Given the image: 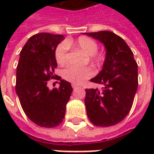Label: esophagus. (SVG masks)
I'll return each instance as SVG.
<instances>
[{
    "mask_svg": "<svg viewBox=\"0 0 154 154\" xmlns=\"http://www.w3.org/2000/svg\"><path fill=\"white\" fill-rule=\"evenodd\" d=\"M78 87H79V86L77 85V84H72V87L73 89H76V88H77Z\"/></svg>",
    "mask_w": 154,
    "mask_h": 154,
    "instance_id": "1",
    "label": "esophagus"
}]
</instances>
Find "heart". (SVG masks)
Segmentation results:
<instances>
[{
	"label": "heart",
	"instance_id": "obj_1",
	"mask_svg": "<svg viewBox=\"0 0 154 154\" xmlns=\"http://www.w3.org/2000/svg\"><path fill=\"white\" fill-rule=\"evenodd\" d=\"M68 47H74L80 48L87 55H91L90 59L92 62H98L100 60V56L97 54L98 45L96 41L87 36H80L76 40L65 41L57 45L54 50V57L57 64L63 66L67 63ZM94 72L90 67H67L63 72V77L65 80L73 84H80L86 79L92 77Z\"/></svg>",
	"mask_w": 154,
	"mask_h": 154
}]
</instances>
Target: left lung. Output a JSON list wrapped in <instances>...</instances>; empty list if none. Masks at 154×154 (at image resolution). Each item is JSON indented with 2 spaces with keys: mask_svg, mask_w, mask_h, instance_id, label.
I'll return each instance as SVG.
<instances>
[{
  "mask_svg": "<svg viewBox=\"0 0 154 154\" xmlns=\"http://www.w3.org/2000/svg\"><path fill=\"white\" fill-rule=\"evenodd\" d=\"M106 49L103 68L91 82L103 85L102 90L86 89L87 114L94 125L113 126L121 122L131 110L138 88V64L132 50L113 32L87 33Z\"/></svg>",
  "mask_w": 154,
  "mask_h": 154,
  "instance_id": "1",
  "label": "left lung"
}]
</instances>
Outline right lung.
<instances>
[{
    "instance_id": "add662e5",
    "label": "right lung",
    "mask_w": 154,
    "mask_h": 154,
    "mask_svg": "<svg viewBox=\"0 0 154 154\" xmlns=\"http://www.w3.org/2000/svg\"><path fill=\"white\" fill-rule=\"evenodd\" d=\"M64 36L40 33L29 38L20 54L15 91L26 116L37 125L54 128L63 122L72 88L70 82L54 75V50ZM60 80L59 88L50 91L48 80Z\"/></svg>"
}]
</instances>
